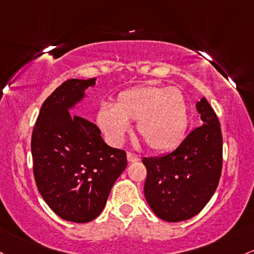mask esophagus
Here are the masks:
<instances>
[{
	"mask_svg": "<svg viewBox=\"0 0 254 254\" xmlns=\"http://www.w3.org/2000/svg\"><path fill=\"white\" fill-rule=\"evenodd\" d=\"M127 161H129V163H135V161L140 160V157H137V155L132 154V153H127Z\"/></svg>",
	"mask_w": 254,
	"mask_h": 254,
	"instance_id": "esophagus-1",
	"label": "esophagus"
}]
</instances>
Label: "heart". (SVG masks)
<instances>
[{"label": "heart", "mask_w": 254, "mask_h": 254, "mask_svg": "<svg viewBox=\"0 0 254 254\" xmlns=\"http://www.w3.org/2000/svg\"><path fill=\"white\" fill-rule=\"evenodd\" d=\"M97 125L106 140L118 146L136 122V131L154 152H169L185 138L189 125L188 106L176 88L144 84L122 91L113 107L102 105Z\"/></svg>", "instance_id": "1"}]
</instances>
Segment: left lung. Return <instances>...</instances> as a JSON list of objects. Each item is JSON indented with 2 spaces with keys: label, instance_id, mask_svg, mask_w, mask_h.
<instances>
[{
  "label": "left lung",
  "instance_id": "1",
  "mask_svg": "<svg viewBox=\"0 0 254 254\" xmlns=\"http://www.w3.org/2000/svg\"><path fill=\"white\" fill-rule=\"evenodd\" d=\"M202 124L160 157L143 158L144 196L160 219L182 222L196 216L210 201L222 172V131L205 97L195 105Z\"/></svg>",
  "mask_w": 254,
  "mask_h": 254
}]
</instances>
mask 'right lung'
Instances as JSON below:
<instances>
[{"label":"right lung","mask_w":254,"mask_h":254,"mask_svg":"<svg viewBox=\"0 0 254 254\" xmlns=\"http://www.w3.org/2000/svg\"><path fill=\"white\" fill-rule=\"evenodd\" d=\"M96 78L68 79L42 105L32 132L33 175L38 191L58 216L86 223L104 210L127 168V153L107 146L95 124L72 114Z\"/></svg>","instance_id":"right-lung-1"}]
</instances>
